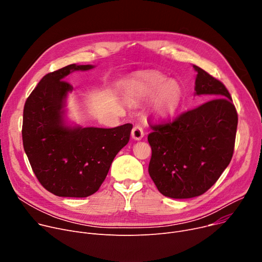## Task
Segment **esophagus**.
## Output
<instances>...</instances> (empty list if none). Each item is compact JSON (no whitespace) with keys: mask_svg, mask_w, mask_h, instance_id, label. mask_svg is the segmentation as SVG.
Instances as JSON below:
<instances>
[{"mask_svg":"<svg viewBox=\"0 0 262 262\" xmlns=\"http://www.w3.org/2000/svg\"><path fill=\"white\" fill-rule=\"evenodd\" d=\"M132 137L135 140H141L142 138L144 137V130L140 125H136L134 126L133 130H132Z\"/></svg>","mask_w":262,"mask_h":262,"instance_id":"34e87169","label":"esophagus"}]
</instances>
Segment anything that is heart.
<instances>
[{
	"label": "heart",
	"mask_w": 262,
	"mask_h": 262,
	"mask_svg": "<svg viewBox=\"0 0 262 262\" xmlns=\"http://www.w3.org/2000/svg\"><path fill=\"white\" fill-rule=\"evenodd\" d=\"M130 95L141 100H151V110L159 117H168L178 110L183 90L181 84L174 80H166L159 72H146L140 75L130 83Z\"/></svg>",
	"instance_id": "obj_1"
}]
</instances>
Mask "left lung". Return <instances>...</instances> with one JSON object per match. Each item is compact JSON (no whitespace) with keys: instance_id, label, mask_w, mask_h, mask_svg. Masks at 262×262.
Instances as JSON below:
<instances>
[{"instance_id":"8db88e82","label":"left lung","mask_w":262,"mask_h":262,"mask_svg":"<svg viewBox=\"0 0 262 262\" xmlns=\"http://www.w3.org/2000/svg\"><path fill=\"white\" fill-rule=\"evenodd\" d=\"M196 95L210 99L173 120L150 125L148 172L159 191L171 199L204 194L228 167L234 152L238 116L225 84L203 69Z\"/></svg>"}]
</instances>
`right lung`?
Returning <instances> with one entry per match:
<instances>
[{
	"instance_id": "add662e5",
	"label": "right lung",
	"mask_w": 262,
	"mask_h": 262,
	"mask_svg": "<svg viewBox=\"0 0 262 262\" xmlns=\"http://www.w3.org/2000/svg\"><path fill=\"white\" fill-rule=\"evenodd\" d=\"M91 64H69L46 74L25 102L23 145L41 186L63 198H86L100 188L111 164L129 141L133 124L114 128L67 127L62 107L73 85L63 80Z\"/></svg>"
}]
</instances>
